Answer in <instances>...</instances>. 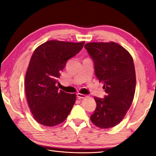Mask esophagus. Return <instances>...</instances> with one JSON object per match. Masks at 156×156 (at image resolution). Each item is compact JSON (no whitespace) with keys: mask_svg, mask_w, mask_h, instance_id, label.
<instances>
[{"mask_svg":"<svg viewBox=\"0 0 156 156\" xmlns=\"http://www.w3.org/2000/svg\"><path fill=\"white\" fill-rule=\"evenodd\" d=\"M77 97L78 98V99H83V98H87L88 96L78 93V94H77Z\"/></svg>","mask_w":156,"mask_h":156,"instance_id":"34e87169","label":"esophagus"}]
</instances>
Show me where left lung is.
Returning a JSON list of instances; mask_svg holds the SVG:
<instances>
[{"label":"left lung","mask_w":156,"mask_h":156,"mask_svg":"<svg viewBox=\"0 0 156 156\" xmlns=\"http://www.w3.org/2000/svg\"><path fill=\"white\" fill-rule=\"evenodd\" d=\"M94 60L95 75L104 84L107 95L94 97L96 108L90 119L99 128L117 125L133 102L136 78L133 58L127 50L114 42L89 43L84 45Z\"/></svg>","instance_id":"8db88e82"}]
</instances>
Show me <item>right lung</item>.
Returning <instances> with one entry per match:
<instances>
[{
	"label": "right lung",
	"instance_id": "obj_1",
	"mask_svg": "<svg viewBox=\"0 0 156 156\" xmlns=\"http://www.w3.org/2000/svg\"><path fill=\"white\" fill-rule=\"evenodd\" d=\"M84 41H49L34 50L25 75L27 103L34 118L42 125L62 123L75 104L76 95L58 90L56 84L67 60L83 49Z\"/></svg>",
	"mask_w": 156,
	"mask_h": 156
}]
</instances>
